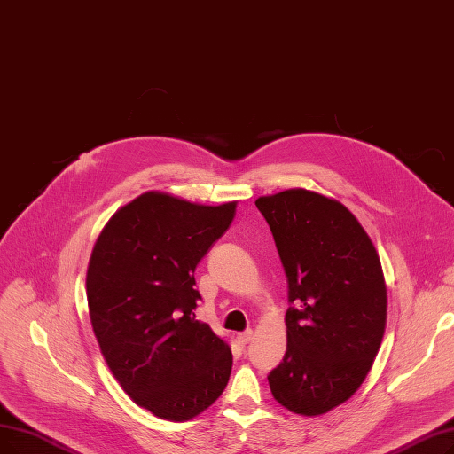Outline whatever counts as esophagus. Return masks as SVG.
Instances as JSON below:
<instances>
[{"label":"esophagus","instance_id":"esophagus-1","mask_svg":"<svg viewBox=\"0 0 454 454\" xmlns=\"http://www.w3.org/2000/svg\"><path fill=\"white\" fill-rule=\"evenodd\" d=\"M252 338H254V332H252V330H245V332L238 333V341H239L241 345H248V343L252 341Z\"/></svg>","mask_w":454,"mask_h":454}]
</instances>
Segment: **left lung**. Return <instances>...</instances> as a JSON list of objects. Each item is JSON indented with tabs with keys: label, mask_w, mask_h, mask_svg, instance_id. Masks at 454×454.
Here are the masks:
<instances>
[{
	"label": "left lung",
	"mask_w": 454,
	"mask_h": 454,
	"mask_svg": "<svg viewBox=\"0 0 454 454\" xmlns=\"http://www.w3.org/2000/svg\"><path fill=\"white\" fill-rule=\"evenodd\" d=\"M287 276V348L272 397L321 416L354 395L386 328V284L369 235L341 202L306 189L255 200Z\"/></svg>",
	"instance_id": "1"
}]
</instances>
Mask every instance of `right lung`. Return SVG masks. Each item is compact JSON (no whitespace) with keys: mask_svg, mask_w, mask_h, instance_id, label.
Listing matches in <instances>:
<instances>
[{"mask_svg":"<svg viewBox=\"0 0 454 454\" xmlns=\"http://www.w3.org/2000/svg\"><path fill=\"white\" fill-rule=\"evenodd\" d=\"M235 202L150 191L118 209L87 270L94 336L118 384L153 416L185 421L224 391L231 350L196 321L194 269L230 228Z\"/></svg>","mask_w":454,"mask_h":454,"instance_id":"1","label":"right lung"}]
</instances>
